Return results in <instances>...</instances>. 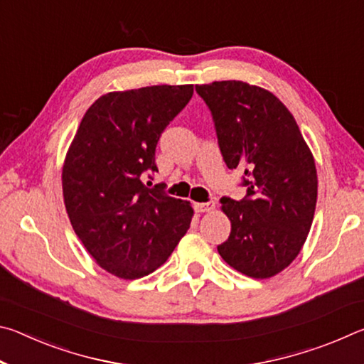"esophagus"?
<instances>
[{"label":"esophagus","mask_w":364,"mask_h":364,"mask_svg":"<svg viewBox=\"0 0 364 364\" xmlns=\"http://www.w3.org/2000/svg\"><path fill=\"white\" fill-rule=\"evenodd\" d=\"M194 208L199 213H207V212H212L215 208V202H205V204H196Z\"/></svg>","instance_id":"obj_1"}]
</instances>
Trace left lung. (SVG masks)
I'll return each instance as SVG.
<instances>
[{
	"label": "left lung",
	"instance_id": "obj_1",
	"mask_svg": "<svg viewBox=\"0 0 364 364\" xmlns=\"http://www.w3.org/2000/svg\"><path fill=\"white\" fill-rule=\"evenodd\" d=\"M210 109L228 168L244 171L247 196L223 197L231 221L218 254L249 278H273L300 254L315 217V157L289 109L271 91L239 80L196 85Z\"/></svg>",
	"mask_w": 364,
	"mask_h": 364
}]
</instances>
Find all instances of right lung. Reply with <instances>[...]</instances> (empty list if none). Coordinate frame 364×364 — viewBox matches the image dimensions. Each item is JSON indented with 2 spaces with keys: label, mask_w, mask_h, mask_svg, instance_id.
<instances>
[{
  "label": "right lung",
  "mask_w": 364,
  "mask_h": 364,
  "mask_svg": "<svg viewBox=\"0 0 364 364\" xmlns=\"http://www.w3.org/2000/svg\"><path fill=\"white\" fill-rule=\"evenodd\" d=\"M193 93V85H154L102 95L65 154L63 194L73 231L117 278L156 271L189 230V202L149 189L143 176L157 171L160 134Z\"/></svg>",
  "instance_id": "right-lung-1"
}]
</instances>
